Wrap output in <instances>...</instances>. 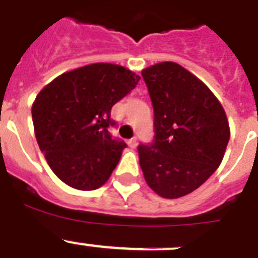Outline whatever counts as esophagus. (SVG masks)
Segmentation results:
<instances>
[{"mask_svg":"<svg viewBox=\"0 0 258 258\" xmlns=\"http://www.w3.org/2000/svg\"><path fill=\"white\" fill-rule=\"evenodd\" d=\"M128 145L131 148H136V145H138V139H136V138L130 139V140H128Z\"/></svg>","mask_w":258,"mask_h":258,"instance_id":"obj_1","label":"esophagus"}]
</instances>
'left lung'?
Listing matches in <instances>:
<instances>
[{
  "label": "left lung",
  "instance_id": "left-lung-1",
  "mask_svg": "<svg viewBox=\"0 0 258 258\" xmlns=\"http://www.w3.org/2000/svg\"><path fill=\"white\" fill-rule=\"evenodd\" d=\"M154 111L153 142L138 147L148 185L165 199L194 192L218 169L230 140L221 102L174 62L142 71Z\"/></svg>",
  "mask_w": 258,
  "mask_h": 258
}]
</instances>
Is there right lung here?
Instances as JSON below:
<instances>
[{
  "mask_svg": "<svg viewBox=\"0 0 258 258\" xmlns=\"http://www.w3.org/2000/svg\"><path fill=\"white\" fill-rule=\"evenodd\" d=\"M140 76L119 64L93 63L69 71L41 89L32 105L40 151L70 187L92 191L106 182L127 144L109 127L111 107Z\"/></svg>",
  "mask_w": 258,
  "mask_h": 258,
  "instance_id": "right-lung-1",
  "label": "right lung"
}]
</instances>
